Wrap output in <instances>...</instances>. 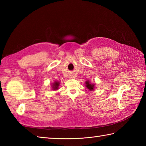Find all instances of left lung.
<instances>
[{"mask_svg":"<svg viewBox=\"0 0 146 146\" xmlns=\"http://www.w3.org/2000/svg\"><path fill=\"white\" fill-rule=\"evenodd\" d=\"M85 86H86V88L89 89L90 91L94 90L95 84H92V83L90 82L89 80H88V81H86L85 82Z\"/></svg>","mask_w":146,"mask_h":146,"instance_id":"obj_1","label":"left lung"}]
</instances>
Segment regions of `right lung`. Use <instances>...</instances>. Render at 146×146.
<instances>
[{"label": "right lung", "instance_id": "add662e5", "mask_svg": "<svg viewBox=\"0 0 146 146\" xmlns=\"http://www.w3.org/2000/svg\"><path fill=\"white\" fill-rule=\"evenodd\" d=\"M59 86H60V82H54V83H52V90H56L58 89Z\"/></svg>", "mask_w": 146, "mask_h": 146}]
</instances>
